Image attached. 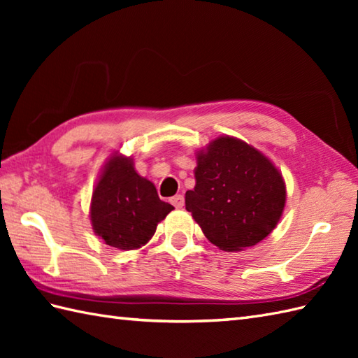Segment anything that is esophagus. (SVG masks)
Returning <instances> with one entry per match:
<instances>
[{
    "mask_svg": "<svg viewBox=\"0 0 358 358\" xmlns=\"http://www.w3.org/2000/svg\"><path fill=\"white\" fill-rule=\"evenodd\" d=\"M171 203L177 209H181V208L185 206V196L183 195H175V196H172V199H171Z\"/></svg>",
    "mask_w": 358,
    "mask_h": 358,
    "instance_id": "esophagus-1",
    "label": "esophagus"
}]
</instances>
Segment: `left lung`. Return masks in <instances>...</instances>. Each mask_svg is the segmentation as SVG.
I'll list each match as a JSON object with an SVG mask.
<instances>
[{
	"mask_svg": "<svg viewBox=\"0 0 358 358\" xmlns=\"http://www.w3.org/2000/svg\"><path fill=\"white\" fill-rule=\"evenodd\" d=\"M285 203L281 173L248 143L218 136L196 154L186 209L212 245L227 252L257 245L277 226Z\"/></svg>",
	"mask_w": 358,
	"mask_h": 358,
	"instance_id": "8db88e82",
	"label": "left lung"
}]
</instances>
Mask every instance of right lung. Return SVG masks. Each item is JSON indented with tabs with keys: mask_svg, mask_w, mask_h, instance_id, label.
I'll list each match as a JSON object with an SVG mask.
<instances>
[{
	"mask_svg": "<svg viewBox=\"0 0 358 358\" xmlns=\"http://www.w3.org/2000/svg\"><path fill=\"white\" fill-rule=\"evenodd\" d=\"M172 209L154 183L136 173L132 158L113 155L94 189L90 222L106 245L131 250L146 245Z\"/></svg>",
	"mask_w": 358,
	"mask_h": 358,
	"instance_id": "1",
	"label": "right lung"
}]
</instances>
